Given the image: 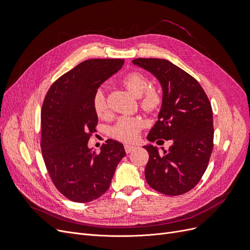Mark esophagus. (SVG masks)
Masks as SVG:
<instances>
[{
	"label": "esophagus",
	"instance_id": "34e87169",
	"mask_svg": "<svg viewBox=\"0 0 250 250\" xmlns=\"http://www.w3.org/2000/svg\"><path fill=\"white\" fill-rule=\"evenodd\" d=\"M124 148H125V151H126V153H130V152H132V151L135 149V147L134 146H131V145H128V144H126V145L124 146Z\"/></svg>",
	"mask_w": 250,
	"mask_h": 250
}]
</instances>
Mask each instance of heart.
<instances>
[{"instance_id": "obj_1", "label": "heart", "mask_w": 250, "mask_h": 250, "mask_svg": "<svg viewBox=\"0 0 250 250\" xmlns=\"http://www.w3.org/2000/svg\"><path fill=\"white\" fill-rule=\"evenodd\" d=\"M122 85L139 97L140 106L147 112H154L162 106L163 95L155 86H150V81L146 75L133 71L126 74L121 79ZM93 109L98 118H104L107 115L108 107L102 88H98L93 95ZM144 127V121L141 118L124 117L121 118L117 124L111 128V135L115 139L125 143H131L138 139L139 133Z\"/></svg>"}]
</instances>
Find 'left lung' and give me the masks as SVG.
<instances>
[{"label":"left lung","mask_w":250,"mask_h":250,"mask_svg":"<svg viewBox=\"0 0 250 250\" xmlns=\"http://www.w3.org/2000/svg\"><path fill=\"white\" fill-rule=\"evenodd\" d=\"M132 62L152 73L163 86L162 109L147 139L173 142L164 152L151 145L144 147L149 153L146 180L162 194H185L200 181L213 151L210 102L197 80L168 60L137 58Z\"/></svg>","instance_id":"left-lung-1"}]
</instances>
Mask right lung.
Returning <instances> with one entry per match:
<instances>
[{
	"label": "right lung",
	"instance_id": "1",
	"mask_svg": "<svg viewBox=\"0 0 250 250\" xmlns=\"http://www.w3.org/2000/svg\"><path fill=\"white\" fill-rule=\"evenodd\" d=\"M123 63L124 59L85 60L55 80L43 99V162L57 190L74 202L93 201L106 192L126 154L122 144L111 139L99 153L87 147L98 124L93 95Z\"/></svg>",
	"mask_w": 250,
	"mask_h": 250
}]
</instances>
